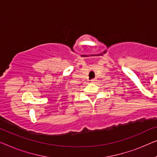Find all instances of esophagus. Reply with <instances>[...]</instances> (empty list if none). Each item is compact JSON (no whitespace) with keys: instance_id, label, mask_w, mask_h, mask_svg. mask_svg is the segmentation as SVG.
<instances>
[{"instance_id":"esophagus-1","label":"esophagus","mask_w":157,"mask_h":157,"mask_svg":"<svg viewBox=\"0 0 157 157\" xmlns=\"http://www.w3.org/2000/svg\"><path fill=\"white\" fill-rule=\"evenodd\" d=\"M96 81H97V79H91L92 82H95Z\"/></svg>"}]
</instances>
